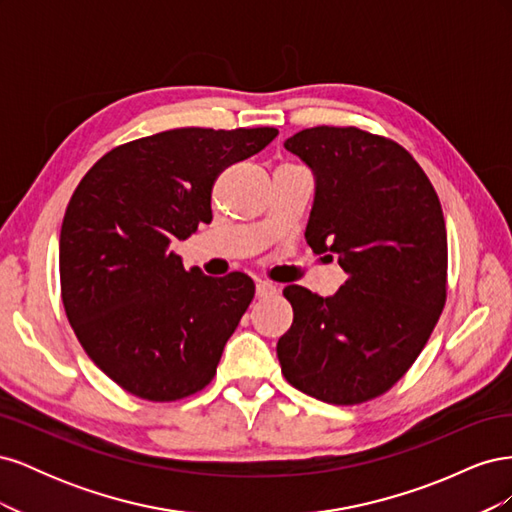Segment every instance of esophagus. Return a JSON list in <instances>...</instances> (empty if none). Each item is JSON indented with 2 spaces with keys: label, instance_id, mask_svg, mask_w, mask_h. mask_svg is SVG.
Instances as JSON below:
<instances>
[{
  "label": "esophagus",
  "instance_id": "esophagus-1",
  "mask_svg": "<svg viewBox=\"0 0 512 512\" xmlns=\"http://www.w3.org/2000/svg\"><path fill=\"white\" fill-rule=\"evenodd\" d=\"M275 292H280V288H277L275 284H271V282H256V297L258 299H265V297H271V294H275Z\"/></svg>",
  "mask_w": 512,
  "mask_h": 512
}]
</instances>
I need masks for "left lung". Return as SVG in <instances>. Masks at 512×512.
Wrapping results in <instances>:
<instances>
[{
    "label": "left lung",
    "instance_id": "left-lung-1",
    "mask_svg": "<svg viewBox=\"0 0 512 512\" xmlns=\"http://www.w3.org/2000/svg\"><path fill=\"white\" fill-rule=\"evenodd\" d=\"M316 177L305 239L348 275L333 297L286 286L284 378L335 406L380 397L425 348L446 303V226L425 170L391 138L318 126L284 143Z\"/></svg>",
    "mask_w": 512,
    "mask_h": 512
}]
</instances>
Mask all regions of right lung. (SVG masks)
I'll use <instances>...</instances> for the list:
<instances>
[{"mask_svg":"<svg viewBox=\"0 0 512 512\" xmlns=\"http://www.w3.org/2000/svg\"><path fill=\"white\" fill-rule=\"evenodd\" d=\"M275 128H177L119 145L76 185L59 235L66 316L87 356L147 401L190 397L213 380L254 282L185 271L170 241L211 220V190Z\"/></svg>","mask_w":512,"mask_h":512,"instance_id":"obj_1","label":"right lung"}]
</instances>
